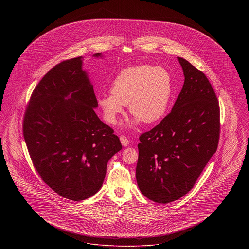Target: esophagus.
<instances>
[{
	"label": "esophagus",
	"mask_w": 249,
	"mask_h": 249,
	"mask_svg": "<svg viewBox=\"0 0 249 249\" xmlns=\"http://www.w3.org/2000/svg\"><path fill=\"white\" fill-rule=\"evenodd\" d=\"M119 140H120V142H121V144H122V146H124V147H126V146H128L129 145V143H130V141H129V139L126 137V136H121L120 138H119Z\"/></svg>",
	"instance_id": "obj_1"
}]
</instances>
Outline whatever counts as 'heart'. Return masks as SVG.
<instances>
[{
    "label": "heart",
    "mask_w": 249,
    "mask_h": 249,
    "mask_svg": "<svg viewBox=\"0 0 249 249\" xmlns=\"http://www.w3.org/2000/svg\"><path fill=\"white\" fill-rule=\"evenodd\" d=\"M111 92L97 97V105L107 123L115 124L128 105L133 118L127 127H135L141 121L154 124L168 112L173 80L164 67L141 64L120 71L112 83Z\"/></svg>",
    "instance_id": "b5f03b06"
}]
</instances>
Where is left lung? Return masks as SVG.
<instances>
[{"mask_svg": "<svg viewBox=\"0 0 249 249\" xmlns=\"http://www.w3.org/2000/svg\"><path fill=\"white\" fill-rule=\"evenodd\" d=\"M184 85L169 115L138 143L139 190L159 203L177 201L190 191L213 156L219 139V106L202 71L178 57Z\"/></svg>", "mask_w": 249, "mask_h": 249, "instance_id": "left-lung-1", "label": "left lung"}]
</instances>
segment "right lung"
<instances>
[{
  "label": "right lung",
  "mask_w": 249,
  "mask_h": 249,
  "mask_svg": "<svg viewBox=\"0 0 249 249\" xmlns=\"http://www.w3.org/2000/svg\"><path fill=\"white\" fill-rule=\"evenodd\" d=\"M83 60L68 59L48 71L36 86L23 121L37 172L56 193L74 201L100 190L108 160L122 148L114 130L95 113L97 99Z\"/></svg>",
  "instance_id": "1"
}]
</instances>
